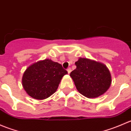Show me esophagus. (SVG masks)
I'll return each instance as SVG.
<instances>
[{
  "instance_id": "34e87169",
  "label": "esophagus",
  "mask_w": 131,
  "mask_h": 131,
  "mask_svg": "<svg viewBox=\"0 0 131 131\" xmlns=\"http://www.w3.org/2000/svg\"><path fill=\"white\" fill-rule=\"evenodd\" d=\"M71 71H72V70H71V68H67V72H68V74H70V72H71Z\"/></svg>"
}]
</instances>
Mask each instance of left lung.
<instances>
[{"label":"left lung","instance_id":"obj_1","mask_svg":"<svg viewBox=\"0 0 131 131\" xmlns=\"http://www.w3.org/2000/svg\"><path fill=\"white\" fill-rule=\"evenodd\" d=\"M77 68L70 73L77 89L89 98L98 97L109 89L112 83L110 71L105 64L86 58L75 62Z\"/></svg>","mask_w":131,"mask_h":131}]
</instances>
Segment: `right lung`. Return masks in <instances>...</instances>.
Masks as SVG:
<instances>
[{"label": "right lung", "mask_w": 131, "mask_h": 131, "mask_svg": "<svg viewBox=\"0 0 131 131\" xmlns=\"http://www.w3.org/2000/svg\"><path fill=\"white\" fill-rule=\"evenodd\" d=\"M67 73L61 64L47 59L30 66L23 74L22 84L29 96L43 100L56 92L62 77Z\"/></svg>", "instance_id": "right-lung-1"}]
</instances>
